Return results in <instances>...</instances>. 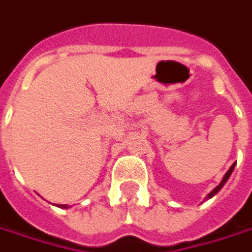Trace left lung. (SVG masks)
<instances>
[{"label":"left lung","mask_w":252,"mask_h":252,"mask_svg":"<svg viewBox=\"0 0 252 252\" xmlns=\"http://www.w3.org/2000/svg\"><path fill=\"white\" fill-rule=\"evenodd\" d=\"M234 166H235V163H233V165H231V166H230V169H228V170H227V172H225L224 178H223V179H221V182H220V185H219V186H216V188H214L213 190L210 191V193H209V194H207V196H206V199H212V197H213L214 194H217V193H219V191L221 190V188H223V186H224V185H225V182L228 181V178H230V176H231V173H233V170H234Z\"/></svg>","instance_id":"1"}]
</instances>
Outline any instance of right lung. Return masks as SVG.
<instances>
[{
    "label": "right lung",
    "mask_w": 252,
    "mask_h": 252,
    "mask_svg": "<svg viewBox=\"0 0 252 252\" xmlns=\"http://www.w3.org/2000/svg\"><path fill=\"white\" fill-rule=\"evenodd\" d=\"M58 207H63V209H67V204H56Z\"/></svg>",
    "instance_id": "add662e5"
}]
</instances>
